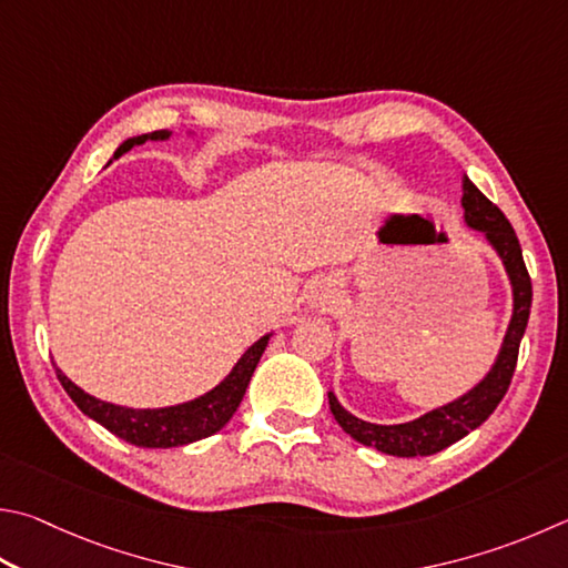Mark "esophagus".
Returning <instances> with one entry per match:
<instances>
[{
	"instance_id": "esophagus-1",
	"label": "esophagus",
	"mask_w": 568,
	"mask_h": 568,
	"mask_svg": "<svg viewBox=\"0 0 568 568\" xmlns=\"http://www.w3.org/2000/svg\"><path fill=\"white\" fill-rule=\"evenodd\" d=\"M333 297H335L333 285H329V283H317V285H315V291H313V303H315V305L325 307L329 301H333Z\"/></svg>"
}]
</instances>
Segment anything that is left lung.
Instances as JSON below:
<instances>
[{"label": "left lung", "instance_id": "obj_1", "mask_svg": "<svg viewBox=\"0 0 568 568\" xmlns=\"http://www.w3.org/2000/svg\"><path fill=\"white\" fill-rule=\"evenodd\" d=\"M464 221L469 229L481 231L491 243V248L499 253L514 291V315L507 335L499 349V357L489 375L481 379L477 387H471L467 395L449 402L445 407H437L422 415L419 419L405 422V425H373V422L357 419L355 415L339 405L333 392H327L329 412L337 419L349 437L357 439L359 445L375 447L392 457H427L455 445L462 437H467L471 429H477L481 422H487L501 397L507 395L511 385L514 369H517L519 345L524 329L529 323L531 313V277L527 265H524L521 245L511 223L507 221L497 205L484 195L477 185L464 176Z\"/></svg>", "mask_w": 568, "mask_h": 568}]
</instances>
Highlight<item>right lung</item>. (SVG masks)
I'll use <instances>...</instances> for the list:
<instances>
[{"instance_id":"1","label":"right lung","mask_w":568,"mask_h":568,"mask_svg":"<svg viewBox=\"0 0 568 568\" xmlns=\"http://www.w3.org/2000/svg\"><path fill=\"white\" fill-rule=\"evenodd\" d=\"M169 136H171L169 131H153V133H143V136H133L121 143L116 153H113V159H119L121 153L131 151L143 141H163ZM267 337L271 335L261 337L255 345L245 349V355L235 363L231 375L225 377L219 387H213L211 392H205L203 397L183 402V405H176V407H161V409L119 407V405H111V402L87 395V392L71 383L59 367H57V377L61 387L67 389V395L74 399V405L84 412L87 417L97 419L99 425H104L111 432V435L126 439L129 445L149 447V449L183 447L203 437H211L229 425V419L235 415V409L241 405L245 389H248L255 367L261 363V355L265 353Z\"/></svg>"}]
</instances>
